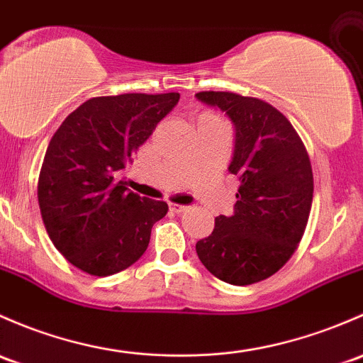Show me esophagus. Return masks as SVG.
I'll return each mask as SVG.
<instances>
[{
  "mask_svg": "<svg viewBox=\"0 0 363 363\" xmlns=\"http://www.w3.org/2000/svg\"><path fill=\"white\" fill-rule=\"evenodd\" d=\"M170 211L175 212V213H184L189 211L188 205H179V203H170Z\"/></svg>",
  "mask_w": 363,
  "mask_h": 363,
  "instance_id": "obj_1",
  "label": "esophagus"
}]
</instances>
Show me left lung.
I'll use <instances>...</instances> for the list:
<instances>
[{"label":"left lung","instance_id":"obj_1","mask_svg":"<svg viewBox=\"0 0 363 363\" xmlns=\"http://www.w3.org/2000/svg\"><path fill=\"white\" fill-rule=\"evenodd\" d=\"M235 123L230 172L240 181L235 213L216 217L196 254L213 277L250 285L274 274L296 252L313 201V170L303 140L277 108L233 91H198Z\"/></svg>","mask_w":363,"mask_h":363}]
</instances>
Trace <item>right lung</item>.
I'll use <instances>...</instances> for the list:
<instances>
[{
	"label": "right lung",
	"instance_id": "1",
	"mask_svg": "<svg viewBox=\"0 0 363 363\" xmlns=\"http://www.w3.org/2000/svg\"><path fill=\"white\" fill-rule=\"evenodd\" d=\"M177 102V91L94 97L53 133L38 201L55 249L82 272L109 277L127 269L169 212L165 201L140 198L118 175Z\"/></svg>",
	"mask_w": 363,
	"mask_h": 363
}]
</instances>
